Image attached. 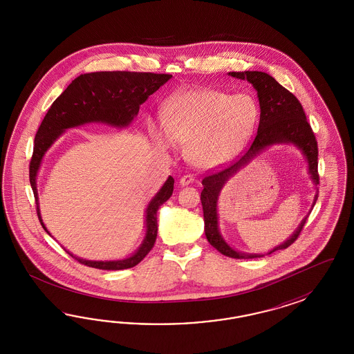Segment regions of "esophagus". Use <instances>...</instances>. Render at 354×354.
I'll return each mask as SVG.
<instances>
[{
  "instance_id": "1",
  "label": "esophagus",
  "mask_w": 354,
  "mask_h": 354,
  "mask_svg": "<svg viewBox=\"0 0 354 354\" xmlns=\"http://www.w3.org/2000/svg\"><path fill=\"white\" fill-rule=\"evenodd\" d=\"M193 180H194V178H193L192 175H184V176H182V178L179 179V184H180L182 187H185V185H188V184H192Z\"/></svg>"
}]
</instances>
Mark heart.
Here are the masks:
<instances>
[{
	"mask_svg": "<svg viewBox=\"0 0 354 354\" xmlns=\"http://www.w3.org/2000/svg\"><path fill=\"white\" fill-rule=\"evenodd\" d=\"M166 120L150 123V135L165 150L185 144L188 161L214 169L234 160L254 132L257 102L247 93L200 88L176 93L166 104Z\"/></svg>",
	"mask_w": 354,
	"mask_h": 354,
	"instance_id": "b5f03b06",
	"label": "heart"
}]
</instances>
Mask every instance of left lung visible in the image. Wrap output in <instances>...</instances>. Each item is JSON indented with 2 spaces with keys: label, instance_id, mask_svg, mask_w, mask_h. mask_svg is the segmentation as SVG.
<instances>
[{
  "label": "left lung",
  "instance_id": "8db88e82",
  "mask_svg": "<svg viewBox=\"0 0 354 354\" xmlns=\"http://www.w3.org/2000/svg\"><path fill=\"white\" fill-rule=\"evenodd\" d=\"M228 75L236 79L248 80L257 91L261 115L257 136L249 147V149L244 153V156H241L237 161L223 170L207 175L203 180L204 189L201 192V204L204 210L205 235L210 245L227 257L237 259L265 257L293 244L300 235L301 230L309 215H306L301 221L299 227L286 241L271 249L266 254L240 252L225 241L219 228L218 201L221 192L232 176H235L241 169H244L254 158H257L262 151H265L272 145H293L296 149L300 150L301 154L308 163V174L317 191L311 205L313 209L318 200L317 185L319 184L317 140L313 133L310 124L306 120V115L301 106L300 101L293 96L290 91L280 86L272 76L262 71H232L228 73Z\"/></svg>",
  "mask_w": 354,
  "mask_h": 354
}]
</instances>
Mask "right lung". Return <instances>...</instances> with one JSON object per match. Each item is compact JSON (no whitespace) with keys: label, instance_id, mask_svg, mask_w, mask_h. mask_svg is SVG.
<instances>
[{"label":"right lung","instance_id":"obj_1","mask_svg":"<svg viewBox=\"0 0 354 354\" xmlns=\"http://www.w3.org/2000/svg\"><path fill=\"white\" fill-rule=\"evenodd\" d=\"M171 77L172 75L169 74L129 71H98L82 74L74 79L61 96L54 101L35 136L32 160L30 163V183L36 200L37 215L48 235H50V232L44 225L37 192V175L46 151L53 147L54 142L67 129L91 123H101L115 129H127L133 119L138 117L140 106ZM174 179L169 176L145 209V235L139 248L129 257L111 261H92L74 256L66 248H64V250L77 262L89 268L124 270L136 266L154 247L158 231L157 212L161 205L171 197Z\"/></svg>","mask_w":354,"mask_h":354}]
</instances>
